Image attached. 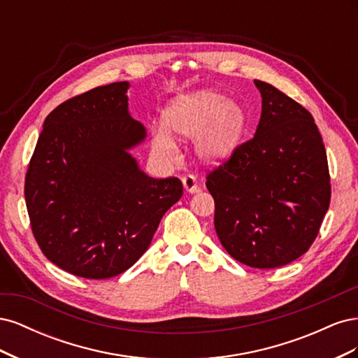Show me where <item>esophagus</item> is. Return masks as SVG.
I'll return each instance as SVG.
<instances>
[{"mask_svg": "<svg viewBox=\"0 0 358 358\" xmlns=\"http://www.w3.org/2000/svg\"><path fill=\"white\" fill-rule=\"evenodd\" d=\"M182 183H183V188H185V191L189 192V194H194V192L199 191V183H197L196 176H192V175L183 176Z\"/></svg>", "mask_w": 358, "mask_h": 358, "instance_id": "1", "label": "esophagus"}]
</instances>
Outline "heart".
I'll return each mask as SVG.
<instances>
[{
  "mask_svg": "<svg viewBox=\"0 0 358 358\" xmlns=\"http://www.w3.org/2000/svg\"><path fill=\"white\" fill-rule=\"evenodd\" d=\"M164 125L152 129V145L161 152L176 149V140L194 137V152L204 162H218L239 146L246 113L242 104L212 90L176 96L162 113Z\"/></svg>",
  "mask_w": 358,
  "mask_h": 358,
  "instance_id": "1",
  "label": "heart"
}]
</instances>
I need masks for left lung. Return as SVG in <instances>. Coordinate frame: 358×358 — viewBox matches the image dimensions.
<instances>
[{
  "label": "left lung",
  "instance_id": "1",
  "mask_svg": "<svg viewBox=\"0 0 358 358\" xmlns=\"http://www.w3.org/2000/svg\"><path fill=\"white\" fill-rule=\"evenodd\" d=\"M262 94L255 136L208 175L215 230L225 251L249 267L294 262L315 241L331 187L312 115L275 86L254 80Z\"/></svg>",
  "mask_w": 358,
  "mask_h": 358
}]
</instances>
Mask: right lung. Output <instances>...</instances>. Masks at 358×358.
<instances>
[{
    "instance_id": "add662e5",
    "label": "right lung",
    "mask_w": 358,
    "mask_h": 358,
    "mask_svg": "<svg viewBox=\"0 0 358 358\" xmlns=\"http://www.w3.org/2000/svg\"><path fill=\"white\" fill-rule=\"evenodd\" d=\"M128 82L99 86L52 110L25 178L40 249L86 279L125 272L149 248L183 192L178 178L154 179L129 150L146 129L128 112Z\"/></svg>"
}]
</instances>
